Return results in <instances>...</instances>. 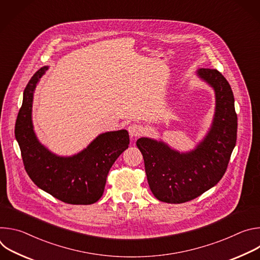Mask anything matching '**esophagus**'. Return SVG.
I'll return each instance as SVG.
<instances>
[{"mask_svg": "<svg viewBox=\"0 0 260 260\" xmlns=\"http://www.w3.org/2000/svg\"><path fill=\"white\" fill-rule=\"evenodd\" d=\"M142 126L138 123H132L128 127H127V131H128V134L132 138H137L139 137L141 134H142Z\"/></svg>", "mask_w": 260, "mask_h": 260, "instance_id": "esophagus-1", "label": "esophagus"}]
</instances>
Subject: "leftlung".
<instances>
[{"label":"left lung","instance_id":"left-lung-1","mask_svg":"<svg viewBox=\"0 0 260 260\" xmlns=\"http://www.w3.org/2000/svg\"><path fill=\"white\" fill-rule=\"evenodd\" d=\"M197 76L213 88L215 112L211 127L194 149L180 152L161 140L145 137L137 141L148 184L160 202L185 203L214 187L236 146L238 117L230 83L215 69H199Z\"/></svg>","mask_w":260,"mask_h":260}]
</instances>
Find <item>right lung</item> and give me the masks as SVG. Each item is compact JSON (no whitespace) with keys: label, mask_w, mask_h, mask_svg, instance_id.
Listing matches in <instances>:
<instances>
[{"label":"right lung","mask_w":260,"mask_h":260,"mask_svg":"<svg viewBox=\"0 0 260 260\" xmlns=\"http://www.w3.org/2000/svg\"><path fill=\"white\" fill-rule=\"evenodd\" d=\"M48 66L37 71L23 91L15 124L24 169L31 181L55 199L71 205H91L103 196L108 173L128 148L126 129L100 134L86 148L72 156L51 152L37 138L31 108L34 92Z\"/></svg>","instance_id":"add662e5"}]
</instances>
